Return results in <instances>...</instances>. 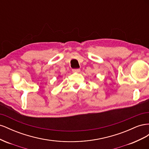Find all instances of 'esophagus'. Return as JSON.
<instances>
[{
	"instance_id": "obj_1",
	"label": "esophagus",
	"mask_w": 149,
	"mask_h": 149,
	"mask_svg": "<svg viewBox=\"0 0 149 149\" xmlns=\"http://www.w3.org/2000/svg\"><path fill=\"white\" fill-rule=\"evenodd\" d=\"M72 71H73V73H79L80 71V69H73L72 70Z\"/></svg>"
}]
</instances>
